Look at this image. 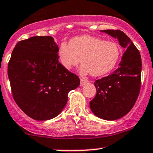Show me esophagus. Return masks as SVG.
Masks as SVG:
<instances>
[{
    "mask_svg": "<svg viewBox=\"0 0 153 153\" xmlns=\"http://www.w3.org/2000/svg\"><path fill=\"white\" fill-rule=\"evenodd\" d=\"M88 82V81L86 79H81V81H80V87H84L86 84Z\"/></svg>",
    "mask_w": 153,
    "mask_h": 153,
    "instance_id": "34e87169",
    "label": "esophagus"
}]
</instances>
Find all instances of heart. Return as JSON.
Instances as JSON below:
<instances>
[{"label": "heart", "instance_id": "obj_1", "mask_svg": "<svg viewBox=\"0 0 153 153\" xmlns=\"http://www.w3.org/2000/svg\"><path fill=\"white\" fill-rule=\"evenodd\" d=\"M60 62L66 69L82 63L83 74L100 76L109 73L115 67L120 56V48L114 42L83 35L74 37L69 45L63 42L58 51Z\"/></svg>", "mask_w": 153, "mask_h": 153}]
</instances>
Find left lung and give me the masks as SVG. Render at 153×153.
<instances>
[{"label": "left lung", "mask_w": 153, "mask_h": 153, "mask_svg": "<svg viewBox=\"0 0 153 153\" xmlns=\"http://www.w3.org/2000/svg\"><path fill=\"white\" fill-rule=\"evenodd\" d=\"M117 39L126 50L116 71L96 80L95 97L90 102L92 112L107 121L122 118L131 111L141 86V56L129 37L120 30H100Z\"/></svg>", "instance_id": "8db88e82"}]
</instances>
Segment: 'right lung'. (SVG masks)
I'll return each instance as SVG.
<instances>
[{"label": "right lung", "instance_id": "right-lung-1", "mask_svg": "<svg viewBox=\"0 0 153 153\" xmlns=\"http://www.w3.org/2000/svg\"><path fill=\"white\" fill-rule=\"evenodd\" d=\"M58 47L51 36H36L16 45L8 66L15 102L30 118L52 119L67 103L68 94L79 86L76 75L58 62Z\"/></svg>", "mask_w": 153, "mask_h": 153}]
</instances>
